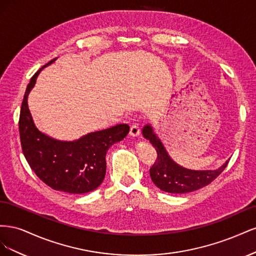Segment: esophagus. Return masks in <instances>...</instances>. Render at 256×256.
<instances>
[{"label": "esophagus", "instance_id": "34e87169", "mask_svg": "<svg viewBox=\"0 0 256 256\" xmlns=\"http://www.w3.org/2000/svg\"><path fill=\"white\" fill-rule=\"evenodd\" d=\"M129 134H130L131 136H134V138L138 136H140V128H138V125H132L130 127V132Z\"/></svg>", "mask_w": 256, "mask_h": 256}]
</instances>
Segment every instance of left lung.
<instances>
[{
  "mask_svg": "<svg viewBox=\"0 0 256 256\" xmlns=\"http://www.w3.org/2000/svg\"><path fill=\"white\" fill-rule=\"evenodd\" d=\"M143 136L148 140L157 152V160L150 170V174L152 182L157 187L168 193L182 194L198 190L210 184L216 180L226 168L228 160L226 161L216 170H189L168 156L166 147L160 138L154 134L150 124H147L142 129Z\"/></svg>",
  "mask_w": 256,
  "mask_h": 256,
  "instance_id": "8db88e82",
  "label": "left lung"
}]
</instances>
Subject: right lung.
Returning a JSON list of instances; mask_svg holds the SVG:
<instances>
[{"instance_id": "add662e5", "label": "right lung", "mask_w": 256, "mask_h": 256, "mask_svg": "<svg viewBox=\"0 0 256 256\" xmlns=\"http://www.w3.org/2000/svg\"><path fill=\"white\" fill-rule=\"evenodd\" d=\"M56 60L42 66L28 84L19 118L21 147L30 168L46 184L58 191L81 194L102 184L106 168V152L128 134L129 126L120 124L74 141L56 140L38 130L28 110V97L38 74Z\"/></svg>"}]
</instances>
